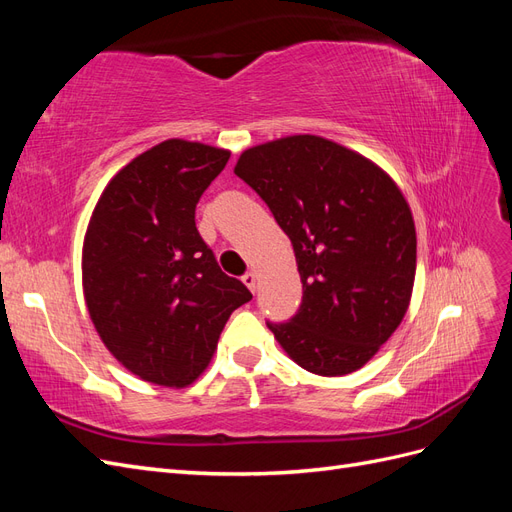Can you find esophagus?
I'll list each match as a JSON object with an SVG mask.
<instances>
[{"instance_id":"esophagus-1","label":"esophagus","mask_w":512,"mask_h":512,"mask_svg":"<svg viewBox=\"0 0 512 512\" xmlns=\"http://www.w3.org/2000/svg\"><path fill=\"white\" fill-rule=\"evenodd\" d=\"M241 280H243V284L247 286V288H250L252 292H256V273L254 271H247L243 277H241Z\"/></svg>"}]
</instances>
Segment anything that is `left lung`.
Masks as SVG:
<instances>
[{"label": "left lung", "instance_id": "1", "mask_svg": "<svg viewBox=\"0 0 512 512\" xmlns=\"http://www.w3.org/2000/svg\"><path fill=\"white\" fill-rule=\"evenodd\" d=\"M235 175L288 235L303 284L297 314L267 327L312 374L361 369L410 303L416 232L404 194L374 162L312 134L243 151Z\"/></svg>", "mask_w": 512, "mask_h": 512}]
</instances>
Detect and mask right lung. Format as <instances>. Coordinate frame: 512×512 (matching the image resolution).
Returning a JSON list of instances; mask_svg holds the SVG:
<instances>
[{
	"mask_svg": "<svg viewBox=\"0 0 512 512\" xmlns=\"http://www.w3.org/2000/svg\"><path fill=\"white\" fill-rule=\"evenodd\" d=\"M230 153L170 138L106 185L83 245V288L104 346L132 374L188 386L252 292L226 275L196 228V205Z\"/></svg>",
	"mask_w": 512,
	"mask_h": 512,
	"instance_id": "add662e5",
	"label": "right lung"
}]
</instances>
